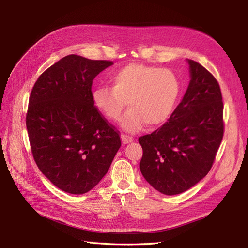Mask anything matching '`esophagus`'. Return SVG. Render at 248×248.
Wrapping results in <instances>:
<instances>
[{"label": "esophagus", "instance_id": "1", "mask_svg": "<svg viewBox=\"0 0 248 248\" xmlns=\"http://www.w3.org/2000/svg\"><path fill=\"white\" fill-rule=\"evenodd\" d=\"M121 140H123V144H129V143H131V141H133L134 139L132 138V136L121 134Z\"/></svg>", "mask_w": 248, "mask_h": 248}]
</instances>
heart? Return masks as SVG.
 <instances>
[{
    "label": "heart",
    "mask_w": 248,
    "mask_h": 248,
    "mask_svg": "<svg viewBox=\"0 0 248 248\" xmlns=\"http://www.w3.org/2000/svg\"><path fill=\"white\" fill-rule=\"evenodd\" d=\"M110 87L100 86L93 93V105L105 118L117 121L124 108L120 125L138 132L145 124L157 128L175 112L181 94V83L170 70L140 62L121 67L109 76Z\"/></svg>",
    "instance_id": "obj_1"
}]
</instances>
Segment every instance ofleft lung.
I'll return each mask as SVG.
<instances>
[{
	"instance_id": "8db88e82",
	"label": "left lung",
	"mask_w": 248,
	"mask_h": 248,
	"mask_svg": "<svg viewBox=\"0 0 248 248\" xmlns=\"http://www.w3.org/2000/svg\"><path fill=\"white\" fill-rule=\"evenodd\" d=\"M187 62L191 81L182 101L160 129L139 139L141 175L165 195L186 192L207 176L224 135L218 82L197 62Z\"/></svg>"
}]
</instances>
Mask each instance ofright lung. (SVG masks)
I'll return each mask as SVG.
<instances>
[{
  "label": "right lung",
  "mask_w": 248,
  "mask_h": 248,
  "mask_svg": "<svg viewBox=\"0 0 248 248\" xmlns=\"http://www.w3.org/2000/svg\"><path fill=\"white\" fill-rule=\"evenodd\" d=\"M110 65L67 55L41 73L31 89L26 113L31 154L40 171L69 194L96 186L121 146L119 132L93 101V80Z\"/></svg>",
  "instance_id": "add662e5"
}]
</instances>
